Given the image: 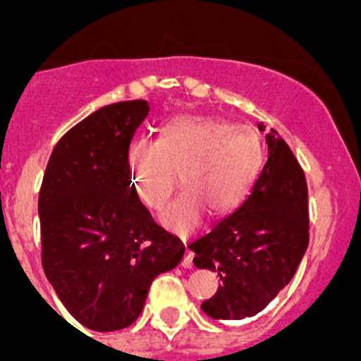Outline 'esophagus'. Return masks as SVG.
<instances>
[{
    "label": "esophagus",
    "instance_id": "esophagus-1",
    "mask_svg": "<svg viewBox=\"0 0 361 361\" xmlns=\"http://www.w3.org/2000/svg\"><path fill=\"white\" fill-rule=\"evenodd\" d=\"M181 265H183V267H187V269L194 267V253H192V251L188 248H187V253H185L183 260H181Z\"/></svg>",
    "mask_w": 361,
    "mask_h": 361
}]
</instances>
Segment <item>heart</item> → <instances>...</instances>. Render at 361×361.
<instances>
[{"mask_svg": "<svg viewBox=\"0 0 361 361\" xmlns=\"http://www.w3.org/2000/svg\"><path fill=\"white\" fill-rule=\"evenodd\" d=\"M134 194L150 209H162L180 174L185 192L162 213L171 231L188 234L202 224L206 207L216 216L238 209L253 190L265 164L257 130L202 116H185L162 127L160 140H134L127 152Z\"/></svg>", "mask_w": 361, "mask_h": 361, "instance_id": "heart-1", "label": "heart"}]
</instances>
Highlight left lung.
<instances>
[{"label":"left lung","mask_w":361,"mask_h":361,"mask_svg":"<svg viewBox=\"0 0 361 361\" xmlns=\"http://www.w3.org/2000/svg\"><path fill=\"white\" fill-rule=\"evenodd\" d=\"M264 133V122L258 123ZM269 159L238 211L188 245L199 269L216 271V293L202 302L214 319L251 318L285 288L309 245L307 181L292 148L271 129Z\"/></svg>","instance_id":"left-lung-1"}]
</instances>
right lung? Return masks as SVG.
<instances>
[{
    "mask_svg": "<svg viewBox=\"0 0 361 361\" xmlns=\"http://www.w3.org/2000/svg\"><path fill=\"white\" fill-rule=\"evenodd\" d=\"M148 111L145 99L122 101L76 123L54 148L39 188L43 271L73 318L96 332L133 325L152 281L185 253L130 181L127 152Z\"/></svg>",
    "mask_w": 361,
    "mask_h": 361,
    "instance_id": "1",
    "label": "right lung"
}]
</instances>
